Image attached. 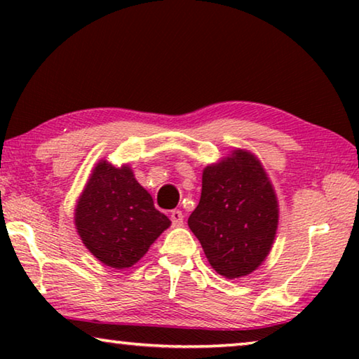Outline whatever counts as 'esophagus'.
Instances as JSON below:
<instances>
[{
    "label": "esophagus",
    "mask_w": 359,
    "mask_h": 359,
    "mask_svg": "<svg viewBox=\"0 0 359 359\" xmlns=\"http://www.w3.org/2000/svg\"><path fill=\"white\" fill-rule=\"evenodd\" d=\"M171 222L174 226H182L184 224V214L179 209L171 210Z\"/></svg>",
    "instance_id": "obj_1"
}]
</instances>
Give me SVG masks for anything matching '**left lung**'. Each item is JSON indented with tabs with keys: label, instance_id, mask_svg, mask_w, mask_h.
<instances>
[{
	"label": "left lung",
	"instance_id": "obj_1",
	"mask_svg": "<svg viewBox=\"0 0 359 359\" xmlns=\"http://www.w3.org/2000/svg\"><path fill=\"white\" fill-rule=\"evenodd\" d=\"M188 226L212 269L241 278L263 264L278 228V201L258 156L245 149L203 169V190Z\"/></svg>",
	"mask_w": 359,
	"mask_h": 359
}]
</instances>
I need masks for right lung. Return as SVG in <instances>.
<instances>
[{
	"instance_id": "add662e5",
	"label": "right lung",
	"mask_w": 359,
	"mask_h": 359,
	"mask_svg": "<svg viewBox=\"0 0 359 359\" xmlns=\"http://www.w3.org/2000/svg\"><path fill=\"white\" fill-rule=\"evenodd\" d=\"M74 224L96 259L126 269L149 252L171 220L155 209L150 193L128 165L100 160L77 199Z\"/></svg>"
}]
</instances>
